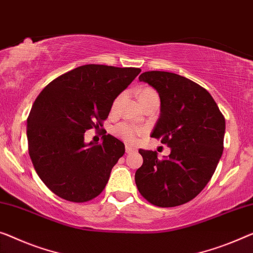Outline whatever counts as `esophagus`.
Listing matches in <instances>:
<instances>
[{"mask_svg":"<svg viewBox=\"0 0 253 253\" xmlns=\"http://www.w3.org/2000/svg\"><path fill=\"white\" fill-rule=\"evenodd\" d=\"M135 151H136L135 148H131L130 145H126V153H133Z\"/></svg>","mask_w":253,"mask_h":253,"instance_id":"obj_1","label":"esophagus"}]
</instances>
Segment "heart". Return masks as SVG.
Segmentation results:
<instances>
[{
    "label": "heart",
    "mask_w": 253,
    "mask_h": 253,
    "mask_svg": "<svg viewBox=\"0 0 253 253\" xmlns=\"http://www.w3.org/2000/svg\"><path fill=\"white\" fill-rule=\"evenodd\" d=\"M154 93L156 92H154L153 89L144 88L141 92V94H139V97L150 95V94H154ZM119 99L120 97L116 99L114 104H112V109H116L117 105H118ZM112 131H114V134L116 135V136L120 137L122 139H124V141H126L128 143H136L139 135H142L143 133H144V130H143L142 128L136 127L134 125H129V124H126V123H122V124H119V125L115 126L114 130Z\"/></svg>",
    "instance_id": "b5f03b06"
}]
</instances>
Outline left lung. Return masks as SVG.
Wrapping results in <instances>:
<instances>
[{
  "instance_id": "1",
  "label": "left lung",
  "mask_w": 253,
  "mask_h": 253,
  "mask_svg": "<svg viewBox=\"0 0 253 253\" xmlns=\"http://www.w3.org/2000/svg\"><path fill=\"white\" fill-rule=\"evenodd\" d=\"M139 82L157 90L160 116L151 137L160 138L170 154L158 159L142 150L135 172L139 193L154 206L184 205L206 187L224 150L225 118L209 92L197 83L167 71H146Z\"/></svg>"
}]
</instances>
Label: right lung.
I'll use <instances>...</instances> for the list:
<instances>
[{"label":"right lung","mask_w":253,"mask_h":253,"mask_svg":"<svg viewBox=\"0 0 253 253\" xmlns=\"http://www.w3.org/2000/svg\"><path fill=\"white\" fill-rule=\"evenodd\" d=\"M141 73L138 68L85 65L52 81L37 96L27 119L28 151L42 182L71 202L96 198L125 144L108 134L102 143H86L97 130L117 96Z\"/></svg>","instance_id":"add662e5"}]
</instances>
